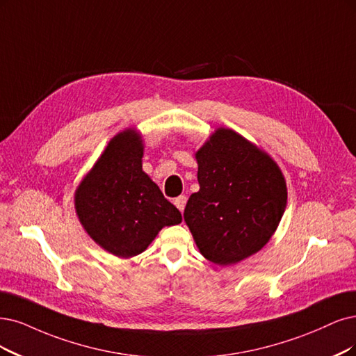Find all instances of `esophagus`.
<instances>
[{
	"instance_id": "34e87169",
	"label": "esophagus",
	"mask_w": 356,
	"mask_h": 356,
	"mask_svg": "<svg viewBox=\"0 0 356 356\" xmlns=\"http://www.w3.org/2000/svg\"><path fill=\"white\" fill-rule=\"evenodd\" d=\"M186 202H188V198L185 195H180L179 198L175 200V205L180 209V213L183 214V211H185V207H186Z\"/></svg>"
}]
</instances>
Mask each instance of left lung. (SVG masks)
Here are the masks:
<instances>
[{
    "mask_svg": "<svg viewBox=\"0 0 356 356\" xmlns=\"http://www.w3.org/2000/svg\"><path fill=\"white\" fill-rule=\"evenodd\" d=\"M195 158L200 191L186 204V226L204 258L238 264L277 230L287 205L286 179L264 149L229 127H217Z\"/></svg>",
    "mask_w": 356,
    "mask_h": 356,
    "instance_id": "obj_1",
    "label": "left lung"
}]
</instances>
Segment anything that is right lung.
Returning a JSON list of instances; mask_svg holds the SVG:
<instances>
[{
  "label": "right lung",
  "mask_w": 356,
  "mask_h": 356,
  "mask_svg": "<svg viewBox=\"0 0 356 356\" xmlns=\"http://www.w3.org/2000/svg\"><path fill=\"white\" fill-rule=\"evenodd\" d=\"M142 134L129 127L110 139L74 191V209L89 238L118 258L142 254L165 226L181 222L142 170Z\"/></svg>",
  "instance_id": "add662e5"
}]
</instances>
